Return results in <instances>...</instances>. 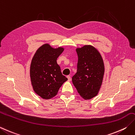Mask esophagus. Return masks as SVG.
<instances>
[{"label":"esophagus","mask_w":135,"mask_h":135,"mask_svg":"<svg viewBox=\"0 0 135 135\" xmlns=\"http://www.w3.org/2000/svg\"><path fill=\"white\" fill-rule=\"evenodd\" d=\"M67 78H68V81H71V76H70L67 75Z\"/></svg>","instance_id":"1"}]
</instances>
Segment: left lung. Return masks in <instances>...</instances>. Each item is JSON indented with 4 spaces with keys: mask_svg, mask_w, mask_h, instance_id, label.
I'll list each match as a JSON object with an SVG mask.
<instances>
[{
    "mask_svg": "<svg viewBox=\"0 0 135 135\" xmlns=\"http://www.w3.org/2000/svg\"><path fill=\"white\" fill-rule=\"evenodd\" d=\"M77 70L72 77L74 85L85 99H90L98 93L104 74V64L98 51L91 46L76 50Z\"/></svg>",
    "mask_w": 135,
    "mask_h": 135,
    "instance_id": "left-lung-1",
    "label": "left lung"
}]
</instances>
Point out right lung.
Masks as SVG:
<instances>
[{"label": "right lung", "mask_w": 135, "mask_h": 135, "mask_svg": "<svg viewBox=\"0 0 135 135\" xmlns=\"http://www.w3.org/2000/svg\"><path fill=\"white\" fill-rule=\"evenodd\" d=\"M64 51L53 49L48 44L37 50L31 61L30 78L34 92L42 98L49 99L56 95L62 84L68 79L61 72L57 59Z\"/></svg>", "instance_id": "add662e5"}]
</instances>
